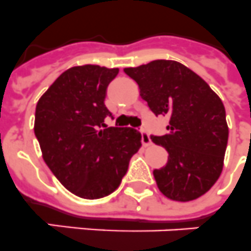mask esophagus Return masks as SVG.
Segmentation results:
<instances>
[{"label": "esophagus", "mask_w": 251, "mask_h": 251, "mask_svg": "<svg viewBox=\"0 0 251 251\" xmlns=\"http://www.w3.org/2000/svg\"><path fill=\"white\" fill-rule=\"evenodd\" d=\"M142 142H143V145H144V147H149V145L151 144V138H149L148 132L145 131V130H142Z\"/></svg>", "instance_id": "esophagus-1"}]
</instances>
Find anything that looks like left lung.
I'll use <instances>...</instances> for the list:
<instances>
[{"instance_id": "left-lung-1", "label": "left lung", "mask_w": 251, "mask_h": 251, "mask_svg": "<svg viewBox=\"0 0 251 251\" xmlns=\"http://www.w3.org/2000/svg\"><path fill=\"white\" fill-rule=\"evenodd\" d=\"M124 71L135 80L149 108L170 119L166 135L151 136L168 151L167 165L153 171L159 191L176 201L201 198L223 168L228 126L221 98L177 61L155 60Z\"/></svg>"}]
</instances>
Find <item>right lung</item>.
<instances>
[{"label":"right lung","instance_id":"right-lung-1","mask_svg":"<svg viewBox=\"0 0 251 251\" xmlns=\"http://www.w3.org/2000/svg\"><path fill=\"white\" fill-rule=\"evenodd\" d=\"M117 74L98 65L70 67L37 103L34 132L42 157L61 184L83 199L113 193L142 147V134L131 127L100 129L111 116L104 98Z\"/></svg>","mask_w":251,"mask_h":251}]
</instances>
